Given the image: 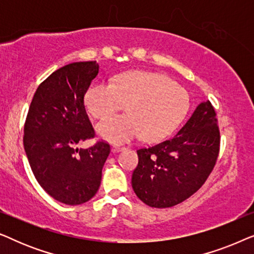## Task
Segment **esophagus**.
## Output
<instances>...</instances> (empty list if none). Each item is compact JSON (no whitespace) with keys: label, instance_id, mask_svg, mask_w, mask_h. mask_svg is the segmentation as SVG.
<instances>
[{"label":"esophagus","instance_id":"esophagus-1","mask_svg":"<svg viewBox=\"0 0 254 254\" xmlns=\"http://www.w3.org/2000/svg\"><path fill=\"white\" fill-rule=\"evenodd\" d=\"M124 149H125V147H123V145L116 144V145H113L112 150H113V151H120V150H124Z\"/></svg>","mask_w":254,"mask_h":254}]
</instances>
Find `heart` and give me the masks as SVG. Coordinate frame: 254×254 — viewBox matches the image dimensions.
<instances>
[{"label":"heart","instance_id":"1","mask_svg":"<svg viewBox=\"0 0 254 254\" xmlns=\"http://www.w3.org/2000/svg\"><path fill=\"white\" fill-rule=\"evenodd\" d=\"M84 104L93 118L103 119L126 109L129 114L107 118L97 126L99 136L114 143L138 136L148 142L172 133L190 109L187 91L166 76L128 71L112 83L96 82L86 90Z\"/></svg>","mask_w":254,"mask_h":254}]
</instances>
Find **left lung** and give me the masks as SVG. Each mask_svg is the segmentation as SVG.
<instances>
[{"mask_svg": "<svg viewBox=\"0 0 254 254\" xmlns=\"http://www.w3.org/2000/svg\"><path fill=\"white\" fill-rule=\"evenodd\" d=\"M220 151V129L209 100L197 105L182 129L169 140L137 150L131 186L142 202L169 208L203 185Z\"/></svg>", "mask_w": 254, "mask_h": 254, "instance_id": "left-lung-1", "label": "left lung"}]
</instances>
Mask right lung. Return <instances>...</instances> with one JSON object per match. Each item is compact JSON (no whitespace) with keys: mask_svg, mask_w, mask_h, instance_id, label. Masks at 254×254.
I'll return each instance as SVG.
<instances>
[{"mask_svg":"<svg viewBox=\"0 0 254 254\" xmlns=\"http://www.w3.org/2000/svg\"><path fill=\"white\" fill-rule=\"evenodd\" d=\"M99 70L96 61L74 62L38 86L24 126V149L40 186L64 204L84 203L98 190L110 144H77L95 137L84 95Z\"/></svg>","mask_w":254,"mask_h":254,"instance_id":"add662e5","label":"right lung"}]
</instances>
